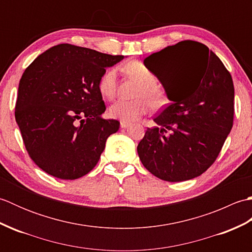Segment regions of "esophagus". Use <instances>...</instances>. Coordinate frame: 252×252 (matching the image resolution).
<instances>
[{
	"label": "esophagus",
	"mask_w": 252,
	"mask_h": 252,
	"mask_svg": "<svg viewBox=\"0 0 252 252\" xmlns=\"http://www.w3.org/2000/svg\"><path fill=\"white\" fill-rule=\"evenodd\" d=\"M130 126H131L130 122H126V121H121L120 122V126L122 127V129H126V127Z\"/></svg>",
	"instance_id": "1"
}]
</instances>
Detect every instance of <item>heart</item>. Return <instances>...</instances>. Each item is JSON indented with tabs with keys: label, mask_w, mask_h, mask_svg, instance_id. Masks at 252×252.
<instances>
[{
	"label": "heart",
	"mask_w": 252,
	"mask_h": 252,
	"mask_svg": "<svg viewBox=\"0 0 252 252\" xmlns=\"http://www.w3.org/2000/svg\"><path fill=\"white\" fill-rule=\"evenodd\" d=\"M130 77L141 82L137 90V99L126 100L119 99L110 105L108 114L114 119L126 122H132L145 115L149 109V103L154 107L161 106L164 103L165 94L161 87L157 84V78L155 73L142 62H131L123 67ZM118 69L110 68L106 70L98 80V91L105 98H114L117 92ZM149 100L147 101V99Z\"/></svg>",
	"instance_id": "heart-1"
}]
</instances>
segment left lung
Instances as JSON below:
<instances>
[{"instance_id": "obj_1", "label": "left lung", "mask_w": 252, "mask_h": 252, "mask_svg": "<svg viewBox=\"0 0 252 252\" xmlns=\"http://www.w3.org/2000/svg\"><path fill=\"white\" fill-rule=\"evenodd\" d=\"M171 100L138 143L144 167L168 182L191 180L216 161L234 120L231 73L212 51L185 40L144 61ZM171 133L165 137L164 133Z\"/></svg>"}]
</instances>
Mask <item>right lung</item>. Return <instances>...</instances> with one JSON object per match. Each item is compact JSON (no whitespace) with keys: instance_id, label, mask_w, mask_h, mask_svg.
Segmentation results:
<instances>
[{"instance_id":"1","label":"right lung","mask_w":252,"mask_h":252,"mask_svg":"<svg viewBox=\"0 0 252 252\" xmlns=\"http://www.w3.org/2000/svg\"><path fill=\"white\" fill-rule=\"evenodd\" d=\"M87 47L58 44L37 56L20 79L15 118L33 162L62 180L88 174L120 122L104 119L98 80L121 62Z\"/></svg>"}]
</instances>
